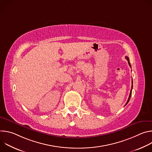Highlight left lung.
<instances>
[{"label":"left lung","mask_w":152,"mask_h":152,"mask_svg":"<svg viewBox=\"0 0 152 152\" xmlns=\"http://www.w3.org/2000/svg\"><path fill=\"white\" fill-rule=\"evenodd\" d=\"M125 58L127 60V61H128V64H129V66L131 67V64H130V61H129V58H128V56H126L125 57ZM132 83L133 84V81L132 80ZM132 84V88H131V93H130V94H129V98H128V100H127V102H126V104H125V106L128 103V102H129V100H130V99H131V94H132V88H133V85Z\"/></svg>","instance_id":"1"}]
</instances>
